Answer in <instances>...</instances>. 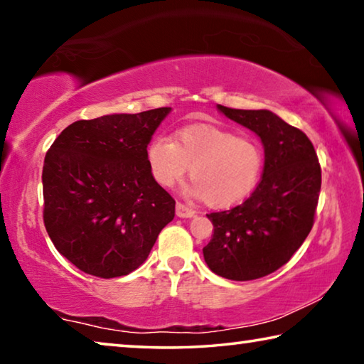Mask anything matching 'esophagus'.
Returning a JSON list of instances; mask_svg holds the SVG:
<instances>
[{
	"label": "esophagus",
	"instance_id": "esophagus-1",
	"mask_svg": "<svg viewBox=\"0 0 364 364\" xmlns=\"http://www.w3.org/2000/svg\"><path fill=\"white\" fill-rule=\"evenodd\" d=\"M176 215L180 218H193L196 215V210H193V208L181 204V202H176Z\"/></svg>",
	"mask_w": 364,
	"mask_h": 364
}]
</instances>
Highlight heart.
I'll return each mask as SVG.
<instances>
[{
  "label": "heart",
  "mask_w": 364,
  "mask_h": 364,
  "mask_svg": "<svg viewBox=\"0 0 364 364\" xmlns=\"http://www.w3.org/2000/svg\"><path fill=\"white\" fill-rule=\"evenodd\" d=\"M146 160L160 186L171 188L189 170L194 178L186 188L189 196L204 197L213 207H230L254 193L264 152L254 134L199 123L178 130L175 141L165 134L152 136Z\"/></svg>",
  "instance_id": "1"
}]
</instances>
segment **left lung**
I'll return each instance as SVG.
<instances>
[{"mask_svg":"<svg viewBox=\"0 0 364 364\" xmlns=\"http://www.w3.org/2000/svg\"><path fill=\"white\" fill-rule=\"evenodd\" d=\"M217 107L262 139L264 167L242 204L207 215L213 234L202 252L215 274L252 281L286 264L310 234L321 167L306 134L271 110Z\"/></svg>","mask_w":364,"mask_h":364,"instance_id":"1","label":"left lung"}]
</instances>
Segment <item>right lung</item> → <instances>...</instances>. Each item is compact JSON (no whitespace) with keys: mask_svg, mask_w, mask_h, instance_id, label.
<instances>
[{"mask_svg":"<svg viewBox=\"0 0 364 364\" xmlns=\"http://www.w3.org/2000/svg\"><path fill=\"white\" fill-rule=\"evenodd\" d=\"M171 107L73 122L43 165V220L54 247L85 273L110 279L143 264L175 217L151 175L146 146Z\"/></svg>","mask_w":364,"mask_h":364,"instance_id":"right-lung-1","label":"right lung"}]
</instances>
